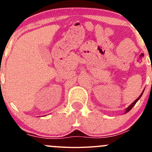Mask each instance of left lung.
Masks as SVG:
<instances>
[{"label":"left lung","instance_id":"obj_1","mask_svg":"<svg viewBox=\"0 0 152 152\" xmlns=\"http://www.w3.org/2000/svg\"><path fill=\"white\" fill-rule=\"evenodd\" d=\"M143 92H144V91H143ZM143 92H142V94H141V95H140V96H139V97H138V98H137V99H136V100H135V101H134V102L133 103H132V104H131V105H130L129 106V107H128V108H127V109H126V111H125V113H127V112H129V111H130V110H131V109H132V108H133V107H134V105H135V104H136V103H137V102H138V101H139V99H140V98H141V96H142V94H143Z\"/></svg>","mask_w":152,"mask_h":152}]
</instances>
